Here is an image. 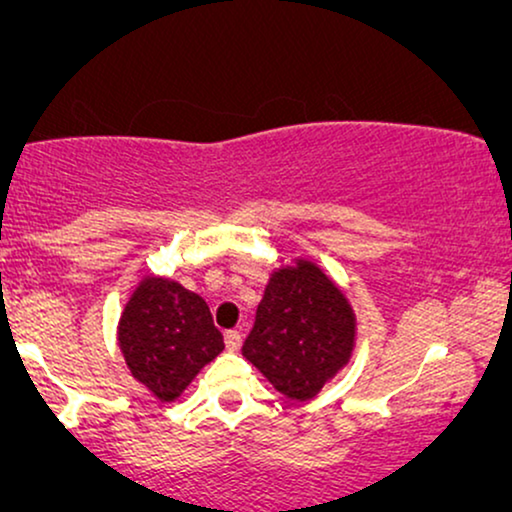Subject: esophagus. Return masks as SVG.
<instances>
[{"label":"esophagus","mask_w":512,"mask_h":512,"mask_svg":"<svg viewBox=\"0 0 512 512\" xmlns=\"http://www.w3.org/2000/svg\"><path fill=\"white\" fill-rule=\"evenodd\" d=\"M223 340H226V347L230 349V352H237L242 345V333L240 331H226V335H223Z\"/></svg>","instance_id":"34e87169"}]
</instances>
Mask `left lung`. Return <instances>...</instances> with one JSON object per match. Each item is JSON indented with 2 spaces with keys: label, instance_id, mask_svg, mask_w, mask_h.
<instances>
[{
  "label": "left lung",
  "instance_id": "left-lung-1",
  "mask_svg": "<svg viewBox=\"0 0 512 512\" xmlns=\"http://www.w3.org/2000/svg\"><path fill=\"white\" fill-rule=\"evenodd\" d=\"M354 347V314L331 279L312 263L270 279L242 354L284 396L307 401L345 366Z\"/></svg>",
  "mask_w": 512,
  "mask_h": 512
}]
</instances>
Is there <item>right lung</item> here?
<instances>
[{"mask_svg": "<svg viewBox=\"0 0 512 512\" xmlns=\"http://www.w3.org/2000/svg\"><path fill=\"white\" fill-rule=\"evenodd\" d=\"M118 342L130 373L160 401L177 398L223 349L205 300L160 277L144 279L125 305Z\"/></svg>", "mask_w": 512, "mask_h": 512, "instance_id": "obj_1", "label": "right lung"}]
</instances>
